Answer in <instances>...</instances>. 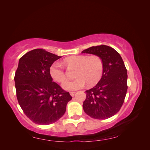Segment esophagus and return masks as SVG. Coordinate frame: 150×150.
<instances>
[{
    "label": "esophagus",
    "instance_id": "esophagus-1",
    "mask_svg": "<svg viewBox=\"0 0 150 150\" xmlns=\"http://www.w3.org/2000/svg\"><path fill=\"white\" fill-rule=\"evenodd\" d=\"M75 93H76V92H70V94H71V96L72 97H73V96H74Z\"/></svg>",
    "mask_w": 150,
    "mask_h": 150
}]
</instances>
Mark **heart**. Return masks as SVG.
I'll return each mask as SVG.
<instances>
[{
    "label": "heart",
    "mask_w": 150,
    "mask_h": 150,
    "mask_svg": "<svg viewBox=\"0 0 150 150\" xmlns=\"http://www.w3.org/2000/svg\"><path fill=\"white\" fill-rule=\"evenodd\" d=\"M64 62L77 66L76 79L66 81L62 84V88L67 91H74L83 88L86 84L93 85L100 79L103 72V63L101 58L97 55H74L65 58ZM52 78L58 83L66 79V74L62 64L56 61L49 68Z\"/></svg>",
    "instance_id": "b5f03b06"
}]
</instances>
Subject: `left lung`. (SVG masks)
Returning a JSON list of instances; mask_svg holds the SVG:
<instances>
[{"label": "left lung", "mask_w": 150, "mask_h": 150, "mask_svg": "<svg viewBox=\"0 0 150 150\" xmlns=\"http://www.w3.org/2000/svg\"><path fill=\"white\" fill-rule=\"evenodd\" d=\"M81 52L97 55L103 63L100 81L93 88L86 91L83 110L93 118H110L120 111L128 89L125 63L115 49L106 45L91 47Z\"/></svg>", "instance_id": "8db88e82"}]
</instances>
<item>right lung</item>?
<instances>
[{"label":"right lung","instance_id":"obj_1","mask_svg":"<svg viewBox=\"0 0 150 150\" xmlns=\"http://www.w3.org/2000/svg\"><path fill=\"white\" fill-rule=\"evenodd\" d=\"M61 57L35 49L19 61L14 77L17 98L24 114L36 124L48 125L59 120L72 99L49 73L50 67Z\"/></svg>","mask_w":150,"mask_h":150}]
</instances>
